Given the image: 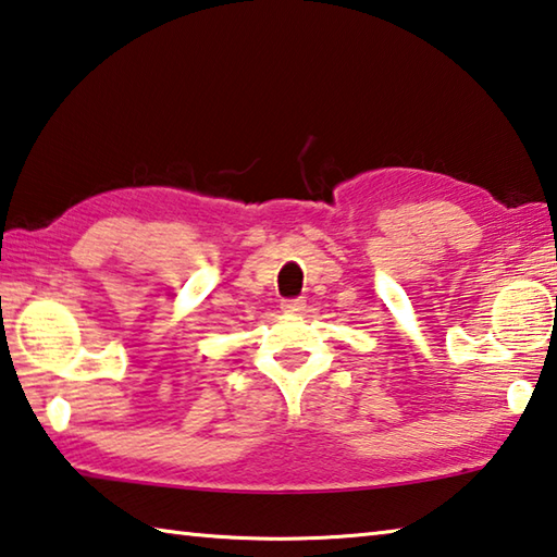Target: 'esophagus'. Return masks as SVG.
<instances>
[{
	"label": "esophagus",
	"instance_id": "obj_1",
	"mask_svg": "<svg viewBox=\"0 0 557 557\" xmlns=\"http://www.w3.org/2000/svg\"><path fill=\"white\" fill-rule=\"evenodd\" d=\"M304 308H306L304 298H290V300H284V304H281V310H284V313H300Z\"/></svg>",
	"mask_w": 557,
	"mask_h": 557
}]
</instances>
